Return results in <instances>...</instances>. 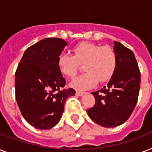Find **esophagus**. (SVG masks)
I'll use <instances>...</instances> for the list:
<instances>
[{"label": "esophagus", "mask_w": 152, "mask_h": 152, "mask_svg": "<svg viewBox=\"0 0 152 152\" xmlns=\"http://www.w3.org/2000/svg\"><path fill=\"white\" fill-rule=\"evenodd\" d=\"M76 94L77 96H82V95L84 94V92H83V91H76Z\"/></svg>", "instance_id": "1"}]
</instances>
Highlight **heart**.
Returning <instances> with one entry per match:
<instances>
[{
  "mask_svg": "<svg viewBox=\"0 0 152 152\" xmlns=\"http://www.w3.org/2000/svg\"><path fill=\"white\" fill-rule=\"evenodd\" d=\"M73 56L61 53L58 57V67L64 76L73 78L80 68L84 64L85 73L70 83L77 90H86L100 83L108 81L113 76L117 64V57L113 50L109 46L82 42L72 49Z\"/></svg>",
  "mask_w": 152,
  "mask_h": 152,
  "instance_id": "b5f03b06",
  "label": "heart"
}]
</instances>
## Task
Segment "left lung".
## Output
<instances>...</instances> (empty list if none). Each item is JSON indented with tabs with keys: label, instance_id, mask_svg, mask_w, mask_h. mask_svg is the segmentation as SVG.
<instances>
[{
	"label": "left lung",
	"instance_id": "8db88e82",
	"mask_svg": "<svg viewBox=\"0 0 152 152\" xmlns=\"http://www.w3.org/2000/svg\"><path fill=\"white\" fill-rule=\"evenodd\" d=\"M113 50L117 57L115 71L106 87L92 92L95 104L87 110L94 122L106 128L119 126L129 119L140 86V72L132 51L118 42H113Z\"/></svg>",
	"mask_w": 152,
	"mask_h": 152
}]
</instances>
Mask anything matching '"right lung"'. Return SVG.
<instances>
[{
	"label": "right lung",
	"mask_w": 152,
	"mask_h": 152,
	"mask_svg": "<svg viewBox=\"0 0 152 152\" xmlns=\"http://www.w3.org/2000/svg\"><path fill=\"white\" fill-rule=\"evenodd\" d=\"M66 42L48 38L25 50L15 75V99L23 117L38 129H50L59 122L72 88H64L65 80L58 67V57Z\"/></svg>",
	"instance_id": "obj_1"
}]
</instances>
